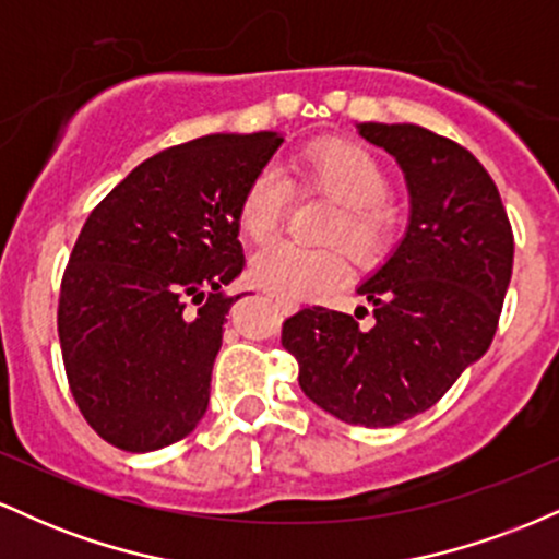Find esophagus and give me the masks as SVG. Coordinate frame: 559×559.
Segmentation results:
<instances>
[{
	"mask_svg": "<svg viewBox=\"0 0 559 559\" xmlns=\"http://www.w3.org/2000/svg\"><path fill=\"white\" fill-rule=\"evenodd\" d=\"M273 301H275V307L284 312V316H292V312H297V301L284 299V297H273Z\"/></svg>",
	"mask_w": 559,
	"mask_h": 559,
	"instance_id": "obj_1",
	"label": "esophagus"
}]
</instances>
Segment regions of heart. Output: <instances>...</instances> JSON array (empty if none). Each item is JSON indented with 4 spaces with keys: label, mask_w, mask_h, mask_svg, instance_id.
I'll return each mask as SVG.
<instances>
[{
    "label": "heart",
    "mask_w": 559,
    "mask_h": 559,
    "mask_svg": "<svg viewBox=\"0 0 559 559\" xmlns=\"http://www.w3.org/2000/svg\"><path fill=\"white\" fill-rule=\"evenodd\" d=\"M301 186L316 189L342 204L329 239L344 241L355 258L370 260L386 241L389 217L383 204L391 183L381 163L360 144L342 139L316 141L297 157ZM288 186L275 168H262L243 189L239 228L247 239L267 241L286 217ZM346 260L338 249H305L297 243H273L252 258L249 278L284 299H318L346 281Z\"/></svg>",
    "instance_id": "1"
}]
</instances>
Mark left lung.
Instances as JSON below:
<instances>
[{
	"label": "left lung",
	"instance_id": "1",
	"mask_svg": "<svg viewBox=\"0 0 559 559\" xmlns=\"http://www.w3.org/2000/svg\"><path fill=\"white\" fill-rule=\"evenodd\" d=\"M357 131L402 168L407 230L357 286L373 305L370 325L357 312L305 307L284 323L281 344L318 407L352 426L386 428L433 407L486 355L515 241L497 186L465 146L413 123Z\"/></svg>",
	"mask_w": 559,
	"mask_h": 559
}]
</instances>
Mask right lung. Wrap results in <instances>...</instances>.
<instances>
[{
  "label": "right lung",
  "mask_w": 559,
  "mask_h": 559,
  "mask_svg": "<svg viewBox=\"0 0 559 559\" xmlns=\"http://www.w3.org/2000/svg\"><path fill=\"white\" fill-rule=\"evenodd\" d=\"M284 136L213 133L157 152L92 210L60 286L73 400L126 452L181 441L207 413L223 325L243 271L239 202Z\"/></svg>",
  "instance_id": "obj_1"
}]
</instances>
